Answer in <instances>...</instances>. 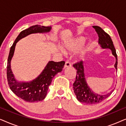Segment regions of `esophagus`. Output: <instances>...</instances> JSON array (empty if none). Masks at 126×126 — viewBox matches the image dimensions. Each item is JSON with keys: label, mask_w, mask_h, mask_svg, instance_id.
<instances>
[{"label": "esophagus", "mask_w": 126, "mask_h": 126, "mask_svg": "<svg viewBox=\"0 0 126 126\" xmlns=\"http://www.w3.org/2000/svg\"><path fill=\"white\" fill-rule=\"evenodd\" d=\"M70 66H71V64H70V62H69V61L65 62V64L64 65V68H68V67H70Z\"/></svg>", "instance_id": "1"}]
</instances>
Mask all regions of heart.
<instances>
[{"mask_svg": "<svg viewBox=\"0 0 126 126\" xmlns=\"http://www.w3.org/2000/svg\"><path fill=\"white\" fill-rule=\"evenodd\" d=\"M85 39L81 37H77L71 40L66 41L64 43L65 50L66 52L74 53L76 52V60L77 61L81 62L84 61L86 55L87 54L88 47L84 45ZM62 49L61 47H60Z\"/></svg>", "mask_w": 126, "mask_h": 126, "instance_id": "1", "label": "heart"}]
</instances>
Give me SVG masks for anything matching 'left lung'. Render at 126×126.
<instances>
[{
    "label": "left lung",
    "instance_id": "left-lung-1",
    "mask_svg": "<svg viewBox=\"0 0 126 126\" xmlns=\"http://www.w3.org/2000/svg\"><path fill=\"white\" fill-rule=\"evenodd\" d=\"M93 27L95 29L99 36V44L100 47L102 49H108L111 50L112 54L115 57L116 62H115L114 67L117 70L118 58H117L116 50L113 44L111 38L100 27L97 26H94ZM73 67L77 70L76 80L73 83L74 92L76 96L77 99L80 102L86 103V104H97L104 100L112 93L113 89L106 94H100L93 92L87 82L82 61L74 64Z\"/></svg>",
    "mask_w": 126,
    "mask_h": 126
}]
</instances>
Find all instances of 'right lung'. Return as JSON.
<instances>
[{"instance_id":"obj_1","label":"right lung","mask_w":126,"mask_h":126,"mask_svg":"<svg viewBox=\"0 0 126 126\" xmlns=\"http://www.w3.org/2000/svg\"><path fill=\"white\" fill-rule=\"evenodd\" d=\"M51 26H32L20 32L10 49L7 66V77L11 90L20 99L27 102L42 101L47 94L49 86L54 76L63 70L65 61H49L40 75L29 82H19L15 80L11 68V59L14 53L15 46L20 39L32 34L46 33L51 30Z\"/></svg>"}]
</instances>
